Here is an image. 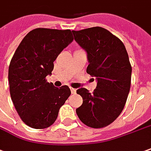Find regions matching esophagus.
Instances as JSON below:
<instances>
[{
  "mask_svg": "<svg viewBox=\"0 0 151 151\" xmlns=\"http://www.w3.org/2000/svg\"><path fill=\"white\" fill-rule=\"evenodd\" d=\"M70 90H71V93H73V94H75L76 91H77V90H76V88H70Z\"/></svg>",
  "mask_w": 151,
  "mask_h": 151,
  "instance_id": "esophagus-1",
  "label": "esophagus"
}]
</instances>
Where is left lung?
I'll use <instances>...</instances> for the list:
<instances>
[{"instance_id": "obj_1", "label": "left lung", "mask_w": 151, "mask_h": 151, "mask_svg": "<svg viewBox=\"0 0 151 151\" xmlns=\"http://www.w3.org/2000/svg\"><path fill=\"white\" fill-rule=\"evenodd\" d=\"M72 32L74 40L87 53V73L94 76L97 83L93 93L84 88L77 90L83 104L76 113L88 127H106L121 114L130 92L132 66L126 47L101 27Z\"/></svg>"}]
</instances>
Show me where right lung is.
Instances as JSON below:
<instances>
[{
  "label": "right lung",
  "mask_w": 151,
  "mask_h": 151,
  "mask_svg": "<svg viewBox=\"0 0 151 151\" xmlns=\"http://www.w3.org/2000/svg\"><path fill=\"white\" fill-rule=\"evenodd\" d=\"M73 40L69 29H35L24 36L11 58L8 71L11 100L29 127H50L71 94L68 86L55 88L45 77L52 74L56 58Z\"/></svg>",
  "instance_id": "1"
}]
</instances>
